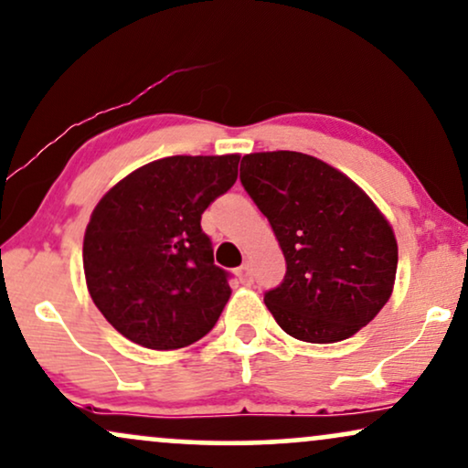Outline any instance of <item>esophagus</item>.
Here are the masks:
<instances>
[{"mask_svg":"<svg viewBox=\"0 0 468 468\" xmlns=\"http://www.w3.org/2000/svg\"><path fill=\"white\" fill-rule=\"evenodd\" d=\"M236 272H239V279L242 283H251V266H249V262H242Z\"/></svg>","mask_w":468,"mask_h":468,"instance_id":"1","label":"esophagus"}]
</instances>
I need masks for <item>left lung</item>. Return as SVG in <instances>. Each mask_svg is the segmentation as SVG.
I'll list each match as a JSON object with an SVG mask.
<instances>
[{
    "label": "left lung",
    "mask_w": 468,
    "mask_h": 468,
    "mask_svg": "<svg viewBox=\"0 0 468 468\" xmlns=\"http://www.w3.org/2000/svg\"><path fill=\"white\" fill-rule=\"evenodd\" d=\"M240 182L269 219L286 275L264 303L288 335L333 344L389 301L398 242L389 221L348 176L303 153L242 156Z\"/></svg>",
    "instance_id": "8db88e82"
}]
</instances>
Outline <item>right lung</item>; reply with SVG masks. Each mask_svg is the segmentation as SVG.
<instances>
[{"label": "right lung", "instance_id": "1", "mask_svg": "<svg viewBox=\"0 0 468 468\" xmlns=\"http://www.w3.org/2000/svg\"><path fill=\"white\" fill-rule=\"evenodd\" d=\"M239 154L165 156L120 180L90 217L83 271L107 323L144 348L202 339L232 294L202 215L239 178Z\"/></svg>", "mask_w": 468, "mask_h": 468}]
</instances>
